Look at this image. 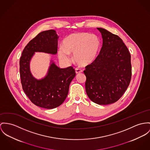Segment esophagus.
Here are the masks:
<instances>
[{
  "instance_id": "obj_1",
  "label": "esophagus",
  "mask_w": 150,
  "mask_h": 150,
  "mask_svg": "<svg viewBox=\"0 0 150 150\" xmlns=\"http://www.w3.org/2000/svg\"><path fill=\"white\" fill-rule=\"evenodd\" d=\"M75 72H76V74H80L81 72H82V70L80 69H79V68H76V69H75Z\"/></svg>"
}]
</instances>
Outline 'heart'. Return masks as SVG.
Returning <instances> with one entry per match:
<instances>
[{
  "instance_id": "obj_1",
  "label": "heart",
  "mask_w": 150,
  "mask_h": 150,
  "mask_svg": "<svg viewBox=\"0 0 150 150\" xmlns=\"http://www.w3.org/2000/svg\"><path fill=\"white\" fill-rule=\"evenodd\" d=\"M100 42L95 35L81 33L67 36L63 40L62 47L58 50L59 58L63 62L70 60V54H74L76 63L81 66L90 64L97 57Z\"/></svg>"
}]
</instances>
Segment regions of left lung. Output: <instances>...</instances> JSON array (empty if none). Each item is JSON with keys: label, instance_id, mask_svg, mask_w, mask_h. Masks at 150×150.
Wrapping results in <instances>:
<instances>
[{"label": "left lung", "instance_id": "left-lung-1", "mask_svg": "<svg viewBox=\"0 0 150 150\" xmlns=\"http://www.w3.org/2000/svg\"><path fill=\"white\" fill-rule=\"evenodd\" d=\"M97 28L102 35L103 45L95 60L85 67V87L93 102L107 105L117 102L130 83L131 55L117 35Z\"/></svg>", "mask_w": 150, "mask_h": 150}]
</instances>
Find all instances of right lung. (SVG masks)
I'll list each match as a JSON object with an SVG mask.
<instances>
[{
    "label": "right lung",
    "instance_id": "right-lung-1",
    "mask_svg": "<svg viewBox=\"0 0 150 150\" xmlns=\"http://www.w3.org/2000/svg\"><path fill=\"white\" fill-rule=\"evenodd\" d=\"M58 38L54 30L40 33L25 47L19 61L24 92L33 103L46 109L56 108L64 102L69 93V84L75 76V70L71 66L60 69L52 63L46 76L37 80L30 72L29 64L35 52L56 54Z\"/></svg>",
    "mask_w": 150,
    "mask_h": 150
}]
</instances>
